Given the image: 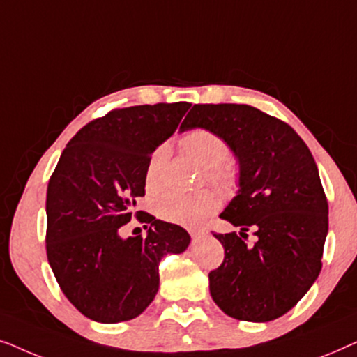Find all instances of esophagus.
Returning a JSON list of instances; mask_svg holds the SVG:
<instances>
[{"label":"esophagus","instance_id":"esophagus-1","mask_svg":"<svg viewBox=\"0 0 357 357\" xmlns=\"http://www.w3.org/2000/svg\"><path fill=\"white\" fill-rule=\"evenodd\" d=\"M190 236L192 237H199V236H203V234H206V231H204V229H190Z\"/></svg>","mask_w":357,"mask_h":357}]
</instances>
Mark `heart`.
I'll list each match as a JSON object with an SVG mask.
<instances>
[{"instance_id":"obj_1","label":"heart","mask_w":357,"mask_h":357,"mask_svg":"<svg viewBox=\"0 0 357 357\" xmlns=\"http://www.w3.org/2000/svg\"><path fill=\"white\" fill-rule=\"evenodd\" d=\"M180 148L204 169L209 182L231 188L236 185L237 170L229 162L231 154L227 141L206 128L190 130L180 138ZM169 160V148L158 146L149 155L144 170V183L148 192H158L160 178ZM221 208V199L213 192H198L192 195L165 193L154 204V211L160 219L185 227H199Z\"/></svg>"}]
</instances>
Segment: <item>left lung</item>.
<instances>
[{
	"label": "left lung",
	"instance_id": "1",
	"mask_svg": "<svg viewBox=\"0 0 357 357\" xmlns=\"http://www.w3.org/2000/svg\"><path fill=\"white\" fill-rule=\"evenodd\" d=\"M188 128L222 136L241 164V190L219 216L241 232L214 234L224 260L209 271L213 301L232 319L275 320L321 270L328 202L314 155L289 125L250 105L195 104L180 125Z\"/></svg>",
	"mask_w": 357,
	"mask_h": 357
}]
</instances>
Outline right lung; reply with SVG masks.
<instances>
[{"mask_svg":"<svg viewBox=\"0 0 357 357\" xmlns=\"http://www.w3.org/2000/svg\"><path fill=\"white\" fill-rule=\"evenodd\" d=\"M188 109V102L114 109L63 149L47 188V258L63 294L87 319L138 317L159 289L160 260L188 247L183 227L135 211L149 155ZM133 217L150 224L149 234L121 238Z\"/></svg>","mask_w":357,"mask_h":357,"instance_id":"1","label":"right lung"}]
</instances>
